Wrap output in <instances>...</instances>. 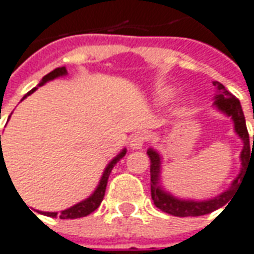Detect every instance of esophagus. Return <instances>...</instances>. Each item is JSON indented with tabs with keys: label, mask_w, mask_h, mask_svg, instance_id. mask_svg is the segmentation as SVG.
Returning a JSON list of instances; mask_svg holds the SVG:
<instances>
[{
	"label": "esophagus",
	"mask_w": 254,
	"mask_h": 254,
	"mask_svg": "<svg viewBox=\"0 0 254 254\" xmlns=\"http://www.w3.org/2000/svg\"><path fill=\"white\" fill-rule=\"evenodd\" d=\"M148 139V135L144 134V132H138V134H134L132 137L130 138V146L132 149H142V146L146 142Z\"/></svg>",
	"instance_id": "obj_1"
}]
</instances>
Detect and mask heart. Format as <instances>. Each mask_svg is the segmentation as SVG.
<instances>
[{"label":"heart","mask_w":254,"mask_h":254,"mask_svg":"<svg viewBox=\"0 0 254 254\" xmlns=\"http://www.w3.org/2000/svg\"><path fill=\"white\" fill-rule=\"evenodd\" d=\"M174 92L176 91L173 90V88H162V90L157 91V97H159L160 101H167V99H170L174 95Z\"/></svg>","instance_id":"heart-1"}]
</instances>
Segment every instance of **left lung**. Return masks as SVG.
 <instances>
[{"label":"left lung","mask_w":254,"mask_h":254,"mask_svg":"<svg viewBox=\"0 0 254 254\" xmlns=\"http://www.w3.org/2000/svg\"><path fill=\"white\" fill-rule=\"evenodd\" d=\"M213 85L216 87L217 94L214 97V106L224 115L230 116L234 122V128L239 138L244 141V149L241 152V162H242V169L238 177L232 181L228 190L220 193L218 196L207 200H187V199H178L173 196L171 193L160 187V167H162V157L155 149H148V156L150 159V195L152 200L157 209H160L164 213H169L171 216L177 217H195V216H203L209 214L211 211L217 210L221 206L228 203L230 199L235 190L239 187V183L248 169H254V135L253 144L249 141V132L246 128V122H245L244 110L241 106V102L238 101L230 91L224 87L223 84L218 81H213Z\"/></svg>","instance_id":"left-lung-1"}]
</instances>
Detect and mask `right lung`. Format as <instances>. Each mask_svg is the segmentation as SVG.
Listing matches in <instances>:
<instances>
[{
	"mask_svg": "<svg viewBox=\"0 0 254 254\" xmlns=\"http://www.w3.org/2000/svg\"><path fill=\"white\" fill-rule=\"evenodd\" d=\"M66 74H67V70H66V67H64H64H58V69H55V70H52L51 73H48L47 76H44L43 80H41V83L38 84V87H40V85H43V84H45L47 81H51V80L57 78V77L66 76ZM36 90H37V87L36 88H33L31 91H29V92H27V94L23 97V99L26 97H29L30 94H33ZM126 152H127V149L124 148V149L122 150V152H120L115 159H112V162L106 166L104 174H102V177H101V181H99V184H98L97 190H94V193H92L91 196H88L87 199L81 200L80 203H77L74 204V206L69 207V209H66V210L61 211V214H58V213H55V211H54V213H51V211H44L43 213L44 216H48V217H57V216H59V218L66 220V218L85 217V216L91 214L94 210H97L105 196V190H106V185H108V178H109L110 176V171H112V169L115 167V164H116L122 157L126 156ZM3 163H5V162H2V164Z\"/></svg>",
	"mask_w": 254,
	"mask_h": 254,
	"instance_id": "1",
	"label": "right lung"
}]
</instances>
